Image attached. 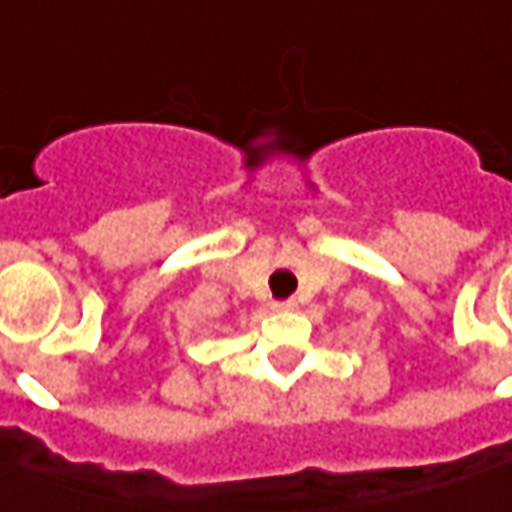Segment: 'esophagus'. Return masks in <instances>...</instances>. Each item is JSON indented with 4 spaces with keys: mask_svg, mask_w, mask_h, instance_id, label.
I'll list each match as a JSON object with an SVG mask.
<instances>
[{
    "mask_svg": "<svg viewBox=\"0 0 512 512\" xmlns=\"http://www.w3.org/2000/svg\"><path fill=\"white\" fill-rule=\"evenodd\" d=\"M272 310L286 313V310H295V298H284V301H272Z\"/></svg>",
    "mask_w": 512,
    "mask_h": 512,
    "instance_id": "34e87169",
    "label": "esophagus"
}]
</instances>
